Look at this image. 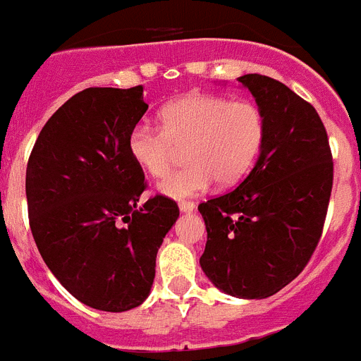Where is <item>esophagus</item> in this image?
I'll return each mask as SVG.
<instances>
[{
  "instance_id": "34e87169",
  "label": "esophagus",
  "mask_w": 361,
  "mask_h": 361,
  "mask_svg": "<svg viewBox=\"0 0 361 361\" xmlns=\"http://www.w3.org/2000/svg\"><path fill=\"white\" fill-rule=\"evenodd\" d=\"M178 210L183 212V214H192V212L195 210V204H193L192 201H183L178 202Z\"/></svg>"
}]
</instances>
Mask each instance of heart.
Instances as JSON below:
<instances>
[{
	"label": "heart",
	"mask_w": 361,
	"mask_h": 361,
	"mask_svg": "<svg viewBox=\"0 0 361 361\" xmlns=\"http://www.w3.org/2000/svg\"><path fill=\"white\" fill-rule=\"evenodd\" d=\"M160 128L138 122L128 140L135 164L149 177H164L177 149L184 168L166 177L159 192L169 199L201 195L212 183L230 186L252 168L264 138V116L248 100L190 92L160 109Z\"/></svg>",
	"instance_id": "heart-1"
}]
</instances>
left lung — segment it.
Returning a JSON list of instances; mask_svg holds the SVG:
<instances>
[{"label":"left lung","instance_id":"1","mask_svg":"<svg viewBox=\"0 0 361 361\" xmlns=\"http://www.w3.org/2000/svg\"><path fill=\"white\" fill-rule=\"evenodd\" d=\"M264 116L248 177L199 204L208 241L206 277L224 294L264 300L298 277L318 246L332 190V155L309 102L263 75L237 78Z\"/></svg>","mask_w":361,"mask_h":361}]
</instances>
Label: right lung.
<instances>
[{
	"label": "right lung",
	"mask_w": 361,
	"mask_h": 361,
	"mask_svg": "<svg viewBox=\"0 0 361 361\" xmlns=\"http://www.w3.org/2000/svg\"><path fill=\"white\" fill-rule=\"evenodd\" d=\"M146 111L142 85L84 89L47 120L27 164L36 246L91 309L124 312L146 301L157 252L178 219L168 197L138 204L146 184L128 140Z\"/></svg>",
	"instance_id": "1"
}]
</instances>
